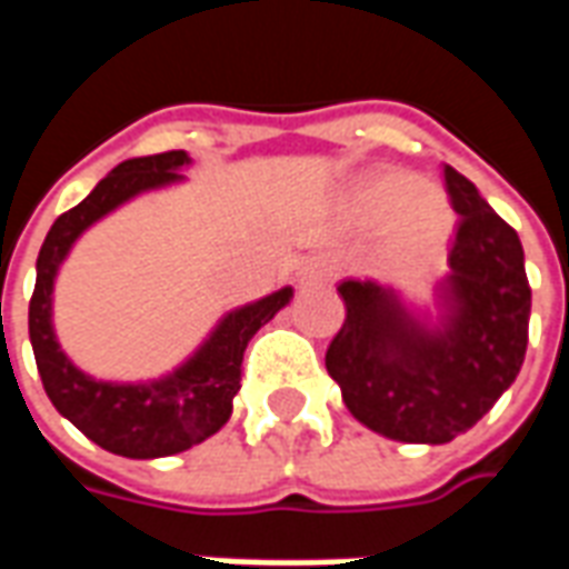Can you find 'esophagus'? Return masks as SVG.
<instances>
[{"instance_id":"1","label":"esophagus","mask_w":569,"mask_h":569,"mask_svg":"<svg viewBox=\"0 0 569 569\" xmlns=\"http://www.w3.org/2000/svg\"><path fill=\"white\" fill-rule=\"evenodd\" d=\"M301 283L305 286H317V283H329L338 277V261L329 259V256H310L305 264H301Z\"/></svg>"}]
</instances>
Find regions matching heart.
Listing matches in <instances>:
<instances>
[{"mask_svg":"<svg viewBox=\"0 0 569 569\" xmlns=\"http://www.w3.org/2000/svg\"><path fill=\"white\" fill-rule=\"evenodd\" d=\"M362 203L371 219H381V222L402 216L399 231H396V252L402 259H429L448 240V231H451L448 203L439 194L423 191L415 176H378L366 188Z\"/></svg>","mask_w":569,"mask_h":569,"instance_id":"b5f03b06","label":"heart"}]
</instances>
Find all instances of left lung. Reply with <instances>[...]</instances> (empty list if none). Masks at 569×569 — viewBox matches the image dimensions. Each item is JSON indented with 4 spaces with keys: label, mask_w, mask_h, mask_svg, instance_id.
I'll return each mask as SVG.
<instances>
[{
    "label": "left lung",
    "mask_w": 569,
    "mask_h": 569,
    "mask_svg": "<svg viewBox=\"0 0 569 569\" xmlns=\"http://www.w3.org/2000/svg\"><path fill=\"white\" fill-rule=\"evenodd\" d=\"M457 219L445 298L451 313L432 332L390 289L345 280L347 317L326 350L350 415L387 439L445 445L476 427L521 371L530 322L525 249L478 188L445 163Z\"/></svg>",
    "instance_id": "8db88e82"
}]
</instances>
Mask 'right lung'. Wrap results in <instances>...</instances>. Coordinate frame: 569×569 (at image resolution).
Listing matches in <instances>:
<instances>
[{
	"mask_svg": "<svg viewBox=\"0 0 569 569\" xmlns=\"http://www.w3.org/2000/svg\"><path fill=\"white\" fill-rule=\"evenodd\" d=\"M186 163L188 154L182 149L118 163L79 207L67 210L51 224L36 261L30 341L44 393L54 402L57 411L72 420L88 439L130 460L170 457L219 432L231 418V402L240 390V375H243L240 366L249 338L264 322L273 320V313L292 298V289H280L256 305L228 313L219 322V329L210 335V341L182 369H176L161 381H93L69 362L51 329V292H54L60 261L67 259L69 247L88 224L140 191L182 179L176 170Z\"/></svg>",
	"mask_w": 569,
	"mask_h": 569,
	"instance_id": "right-lung-1",
	"label": "right lung"
}]
</instances>
